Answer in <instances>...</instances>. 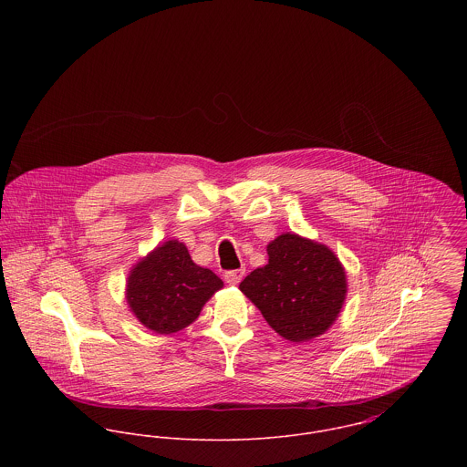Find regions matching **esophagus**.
I'll use <instances>...</instances> for the list:
<instances>
[{
  "label": "esophagus",
  "instance_id": "esophagus-1",
  "mask_svg": "<svg viewBox=\"0 0 467 467\" xmlns=\"http://www.w3.org/2000/svg\"><path fill=\"white\" fill-rule=\"evenodd\" d=\"M244 276V269L239 267V269H230V271H224V280L226 284L230 285H237Z\"/></svg>",
  "mask_w": 467,
  "mask_h": 467
}]
</instances>
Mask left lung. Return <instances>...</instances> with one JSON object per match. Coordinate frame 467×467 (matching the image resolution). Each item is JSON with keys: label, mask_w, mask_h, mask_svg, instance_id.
<instances>
[{"label": "left lung", "mask_w": 467, "mask_h": 467, "mask_svg": "<svg viewBox=\"0 0 467 467\" xmlns=\"http://www.w3.org/2000/svg\"><path fill=\"white\" fill-rule=\"evenodd\" d=\"M266 266L254 269L239 289L267 324L289 341H306L333 326L347 293L345 271L333 252L295 234L267 244Z\"/></svg>", "instance_id": "left-lung-1"}]
</instances>
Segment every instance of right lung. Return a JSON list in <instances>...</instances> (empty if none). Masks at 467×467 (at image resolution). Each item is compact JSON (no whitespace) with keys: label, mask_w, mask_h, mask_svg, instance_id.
<instances>
[{"label":"right lung","mask_w":467,"mask_h":467,"mask_svg":"<svg viewBox=\"0 0 467 467\" xmlns=\"http://www.w3.org/2000/svg\"><path fill=\"white\" fill-rule=\"evenodd\" d=\"M223 280L192 263L185 244L169 241L138 263L128 282V302L136 318L158 334L187 327Z\"/></svg>","instance_id":"right-lung-1"}]
</instances>
